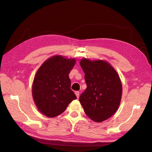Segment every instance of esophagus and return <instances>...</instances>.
Here are the masks:
<instances>
[{"instance_id": "34e87169", "label": "esophagus", "mask_w": 152, "mask_h": 152, "mask_svg": "<svg viewBox=\"0 0 152 152\" xmlns=\"http://www.w3.org/2000/svg\"><path fill=\"white\" fill-rule=\"evenodd\" d=\"M75 95H76V96H77V98H79V95H80V93L79 91H76L75 92Z\"/></svg>"}]
</instances>
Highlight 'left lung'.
<instances>
[{"instance_id": "8db88e82", "label": "left lung", "mask_w": 152, "mask_h": 152, "mask_svg": "<svg viewBox=\"0 0 152 152\" xmlns=\"http://www.w3.org/2000/svg\"><path fill=\"white\" fill-rule=\"evenodd\" d=\"M87 88L79 101L84 112L92 120H107L117 111L122 97V84L113 67L102 60L82 59Z\"/></svg>"}]
</instances>
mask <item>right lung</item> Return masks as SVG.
Returning <instances> with one entry per match:
<instances>
[{"label": "right lung", "mask_w": 152, "mask_h": 152, "mask_svg": "<svg viewBox=\"0 0 152 152\" xmlns=\"http://www.w3.org/2000/svg\"><path fill=\"white\" fill-rule=\"evenodd\" d=\"M75 64V59L56 56L45 61L37 72L32 94L37 107L45 116L54 117L62 113L77 99L68 76Z\"/></svg>", "instance_id": "1"}]
</instances>
